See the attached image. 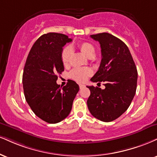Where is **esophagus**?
I'll return each instance as SVG.
<instances>
[{"label": "esophagus", "instance_id": "1", "mask_svg": "<svg viewBox=\"0 0 157 157\" xmlns=\"http://www.w3.org/2000/svg\"><path fill=\"white\" fill-rule=\"evenodd\" d=\"M79 86H80V89H81V88H84V87H85L84 85H82V84H80V85H79Z\"/></svg>", "mask_w": 157, "mask_h": 157}]
</instances>
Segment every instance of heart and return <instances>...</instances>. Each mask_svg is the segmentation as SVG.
<instances>
[{
  "label": "heart",
  "mask_w": 157,
  "mask_h": 157,
  "mask_svg": "<svg viewBox=\"0 0 157 157\" xmlns=\"http://www.w3.org/2000/svg\"><path fill=\"white\" fill-rule=\"evenodd\" d=\"M78 48L82 54L86 57L92 58L95 54V48L94 45L89 42H82L78 44ZM71 54V50L69 47H67L62 51L61 60L64 66L69 64V58ZM92 75V71L88 68H75L70 72V77L77 82H82Z\"/></svg>",
  "instance_id": "obj_1"
}]
</instances>
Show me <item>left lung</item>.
<instances>
[{
    "mask_svg": "<svg viewBox=\"0 0 157 157\" xmlns=\"http://www.w3.org/2000/svg\"><path fill=\"white\" fill-rule=\"evenodd\" d=\"M101 47V60L97 72L90 80L104 82L105 89L87 86L90 95L87 101L94 117L101 121L116 120L132 101L137 88V71L128 47L108 33L90 35Z\"/></svg>",
    "mask_w": 157,
    "mask_h": 157,
    "instance_id": "obj_1",
    "label": "left lung"
}]
</instances>
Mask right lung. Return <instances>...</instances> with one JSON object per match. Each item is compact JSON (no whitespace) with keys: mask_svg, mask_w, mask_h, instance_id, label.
<instances>
[{"mask_svg":"<svg viewBox=\"0 0 157 157\" xmlns=\"http://www.w3.org/2000/svg\"><path fill=\"white\" fill-rule=\"evenodd\" d=\"M72 39L67 35L48 33L33 45L25 64L22 84L25 97L36 116L49 124H56L70 113L79 86L69 80L61 88L56 80L64 71L63 47Z\"/></svg>","mask_w":157,"mask_h":157,"instance_id":"add662e5","label":"right lung"}]
</instances>
